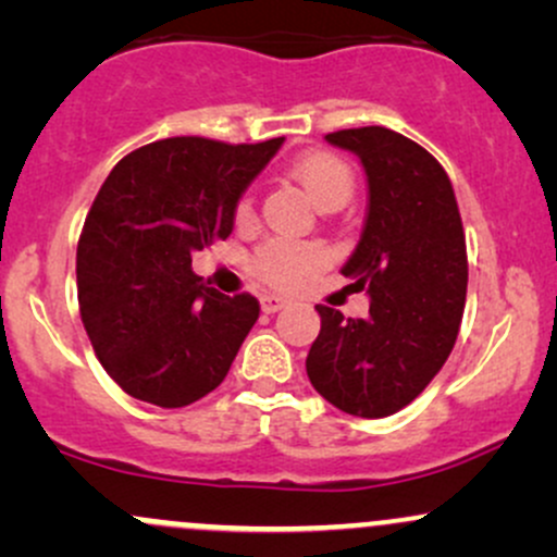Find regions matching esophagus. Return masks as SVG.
Segmentation results:
<instances>
[{
	"mask_svg": "<svg viewBox=\"0 0 557 557\" xmlns=\"http://www.w3.org/2000/svg\"><path fill=\"white\" fill-rule=\"evenodd\" d=\"M285 304H287V300L280 298V296H264V298H261V311H264V314H274V311L283 309Z\"/></svg>",
	"mask_w": 557,
	"mask_h": 557,
	"instance_id": "34e87169",
	"label": "esophagus"
}]
</instances>
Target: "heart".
<instances>
[{"instance_id": "heart-1", "label": "heart", "mask_w": 557, "mask_h": 557, "mask_svg": "<svg viewBox=\"0 0 557 557\" xmlns=\"http://www.w3.org/2000/svg\"><path fill=\"white\" fill-rule=\"evenodd\" d=\"M290 177L300 185L309 201L322 212H335L354 196V170L343 157L332 151H309L290 164ZM253 214L251 196H243L235 203V220L248 222ZM327 261V251L311 240L274 238L261 243L253 251L251 270L267 283L290 287L314 274Z\"/></svg>"}]
</instances>
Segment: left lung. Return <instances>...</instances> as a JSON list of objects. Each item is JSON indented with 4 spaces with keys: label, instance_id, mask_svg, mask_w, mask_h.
<instances>
[{
    "label": "left lung",
    "instance_id": "1",
    "mask_svg": "<svg viewBox=\"0 0 557 557\" xmlns=\"http://www.w3.org/2000/svg\"><path fill=\"white\" fill-rule=\"evenodd\" d=\"M354 151L369 183L361 240L343 274L367 293L369 317L317 306L322 330L306 374L324 400L350 417L400 411L434 380L456 345L466 306V235L443 164L387 127L327 133Z\"/></svg>",
    "mask_w": 557,
    "mask_h": 557
}]
</instances>
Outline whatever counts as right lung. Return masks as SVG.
<instances>
[{
    "label": "right lung",
    "instance_id": "obj_1",
    "mask_svg": "<svg viewBox=\"0 0 557 557\" xmlns=\"http://www.w3.org/2000/svg\"><path fill=\"white\" fill-rule=\"evenodd\" d=\"M285 138H164L114 164L78 243L81 319L107 374L133 398L183 408L225 380L259 319L190 270L233 233L235 203Z\"/></svg>",
    "mask_w": 557,
    "mask_h": 557
}]
</instances>
